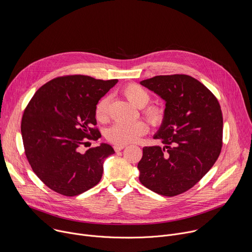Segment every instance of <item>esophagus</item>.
<instances>
[{
  "label": "esophagus",
  "mask_w": 252,
  "mask_h": 252,
  "mask_svg": "<svg viewBox=\"0 0 252 252\" xmlns=\"http://www.w3.org/2000/svg\"><path fill=\"white\" fill-rule=\"evenodd\" d=\"M126 148V146L125 145H116L115 147H114V149H115V151L118 153V152H121L122 150H124Z\"/></svg>",
  "instance_id": "34e87169"
}]
</instances>
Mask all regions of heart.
<instances>
[{
    "label": "heart",
    "mask_w": 252,
    "mask_h": 252,
    "mask_svg": "<svg viewBox=\"0 0 252 252\" xmlns=\"http://www.w3.org/2000/svg\"><path fill=\"white\" fill-rule=\"evenodd\" d=\"M122 94L134 106L139 107V109L143 107V116L152 124L158 125L162 122L164 118V111L162 107L158 105H149L146 108L144 107L150 102L151 99V95L146 89H143L137 84H128L122 89ZM109 96H103L97 102L94 115L95 119L98 122L104 123L109 119ZM148 131L149 126L142 121H137L129 124L117 123L107 130L106 137L110 141L117 143V145H127V143L138 140L140 136L146 134Z\"/></svg>",
    "instance_id": "1"
}]
</instances>
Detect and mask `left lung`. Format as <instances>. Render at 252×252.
<instances>
[{"label": "left lung", "mask_w": 252, "mask_h": 252, "mask_svg": "<svg viewBox=\"0 0 252 252\" xmlns=\"http://www.w3.org/2000/svg\"><path fill=\"white\" fill-rule=\"evenodd\" d=\"M140 85L165 102L164 118L155 133L163 148L145 147L137 164L139 182L161 195L174 196L206 174L222 147L219 100L199 81L187 75L157 76Z\"/></svg>", "instance_id": "1"}]
</instances>
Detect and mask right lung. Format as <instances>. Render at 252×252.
Masks as SVG:
<instances>
[{
  "label": "right lung",
  "mask_w": 252,
  "mask_h": 252,
  "mask_svg": "<svg viewBox=\"0 0 252 252\" xmlns=\"http://www.w3.org/2000/svg\"><path fill=\"white\" fill-rule=\"evenodd\" d=\"M118 80L89 76L54 79L40 88L24 112L21 131L33 172L52 190L79 195L96 186L103 161L115 154L107 143L79 152L84 138L97 139L95 106Z\"/></svg>",
  "instance_id": "1"
}]
</instances>
